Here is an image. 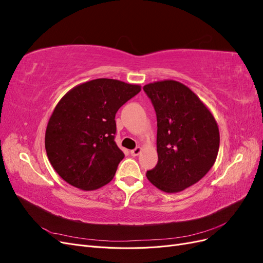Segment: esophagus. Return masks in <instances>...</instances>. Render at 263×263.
Masks as SVG:
<instances>
[{
  "label": "esophagus",
  "mask_w": 263,
  "mask_h": 263,
  "mask_svg": "<svg viewBox=\"0 0 263 263\" xmlns=\"http://www.w3.org/2000/svg\"><path fill=\"white\" fill-rule=\"evenodd\" d=\"M141 147H136L135 149H133L132 151H130V154H132V156H138L140 153H141Z\"/></svg>",
  "instance_id": "1"
}]
</instances>
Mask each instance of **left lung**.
I'll return each instance as SVG.
<instances>
[{"label": "left lung", "mask_w": 263, "mask_h": 263, "mask_svg": "<svg viewBox=\"0 0 263 263\" xmlns=\"http://www.w3.org/2000/svg\"><path fill=\"white\" fill-rule=\"evenodd\" d=\"M144 91L156 110L158 127V163L146 176L163 192H180L200 181L215 163L217 123L197 95L178 81L149 83Z\"/></svg>", "instance_id": "obj_1"}]
</instances>
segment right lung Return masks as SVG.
Segmentation results:
<instances>
[{
	"label": "right lung",
	"mask_w": 263,
	"mask_h": 263,
	"mask_svg": "<svg viewBox=\"0 0 263 263\" xmlns=\"http://www.w3.org/2000/svg\"><path fill=\"white\" fill-rule=\"evenodd\" d=\"M140 85L95 79L70 90L53 109L45 148L51 165L69 184L97 190L112 180L125 157L115 142V115Z\"/></svg>",
	"instance_id": "add662e5"
}]
</instances>
